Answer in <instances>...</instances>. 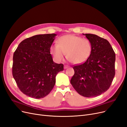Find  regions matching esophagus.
<instances>
[{"label":"esophagus","mask_w":127,"mask_h":127,"mask_svg":"<svg viewBox=\"0 0 127 127\" xmlns=\"http://www.w3.org/2000/svg\"><path fill=\"white\" fill-rule=\"evenodd\" d=\"M68 67H69L68 65H64V69H67V68H68Z\"/></svg>","instance_id":"esophagus-1"}]
</instances>
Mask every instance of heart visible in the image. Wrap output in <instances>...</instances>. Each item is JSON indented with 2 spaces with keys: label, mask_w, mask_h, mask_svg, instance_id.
Segmentation results:
<instances>
[{
  "label": "heart",
  "mask_w": 127,
  "mask_h": 127,
  "mask_svg": "<svg viewBox=\"0 0 127 127\" xmlns=\"http://www.w3.org/2000/svg\"><path fill=\"white\" fill-rule=\"evenodd\" d=\"M92 50L90 40L73 34L61 36L57 44L52 45L50 48V53L58 62L63 60L66 53L67 59L74 64L85 62L90 57Z\"/></svg>",
  "instance_id": "b5f03b06"
}]
</instances>
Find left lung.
<instances>
[{
	"mask_svg": "<svg viewBox=\"0 0 127 127\" xmlns=\"http://www.w3.org/2000/svg\"><path fill=\"white\" fill-rule=\"evenodd\" d=\"M92 44L89 59L73 67L74 74L70 83L81 95L95 97L110 87L115 74V53L107 40L95 34H83Z\"/></svg>",
	"mask_w": 127,
	"mask_h": 127,
	"instance_id": "left-lung-1",
	"label": "left lung"
}]
</instances>
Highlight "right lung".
<instances>
[{"mask_svg": "<svg viewBox=\"0 0 127 127\" xmlns=\"http://www.w3.org/2000/svg\"><path fill=\"white\" fill-rule=\"evenodd\" d=\"M56 34L36 35L19 44L13 56L12 75L21 92L29 97L41 98L53 89L56 76L64 64L53 62L50 46Z\"/></svg>", "mask_w": 127, "mask_h": 127, "instance_id": "right-lung-1", "label": "right lung"}]
</instances>
